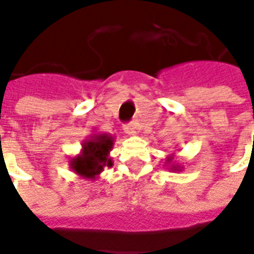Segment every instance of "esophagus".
Here are the masks:
<instances>
[{"label":"esophagus","mask_w":254,"mask_h":254,"mask_svg":"<svg viewBox=\"0 0 254 254\" xmlns=\"http://www.w3.org/2000/svg\"><path fill=\"white\" fill-rule=\"evenodd\" d=\"M123 129H125V132L127 133V135H135L136 133V126L135 125H125L123 126Z\"/></svg>","instance_id":"34e87169"}]
</instances>
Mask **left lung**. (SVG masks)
<instances>
[{"label":"left lung","mask_w":254,"mask_h":254,"mask_svg":"<svg viewBox=\"0 0 254 254\" xmlns=\"http://www.w3.org/2000/svg\"><path fill=\"white\" fill-rule=\"evenodd\" d=\"M174 155H170L168 156L165 159V166H168V169L170 170V172H182L184 170V165H180L178 162H174Z\"/></svg>","instance_id":"1"}]
</instances>
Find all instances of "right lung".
I'll return each instance as SVG.
<instances>
[{"label":"right lung","mask_w":254,"mask_h":254,"mask_svg":"<svg viewBox=\"0 0 254 254\" xmlns=\"http://www.w3.org/2000/svg\"><path fill=\"white\" fill-rule=\"evenodd\" d=\"M81 152L69 161L70 169L82 178L95 181L105 168L113 166L110 151L114 147V136L110 133H92L81 144Z\"/></svg>","instance_id":"1"}]
</instances>
